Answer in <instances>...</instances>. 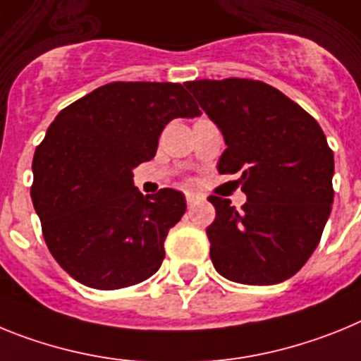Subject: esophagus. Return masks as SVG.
<instances>
[{"label": "esophagus", "mask_w": 361, "mask_h": 361, "mask_svg": "<svg viewBox=\"0 0 361 361\" xmlns=\"http://www.w3.org/2000/svg\"><path fill=\"white\" fill-rule=\"evenodd\" d=\"M185 198H187V205L192 207L198 202H202L203 196L200 192H194V190H187V192H185Z\"/></svg>", "instance_id": "1"}]
</instances>
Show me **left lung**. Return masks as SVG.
I'll list each match as a JSON object with an SVG mask.
<instances>
[{"mask_svg": "<svg viewBox=\"0 0 361 361\" xmlns=\"http://www.w3.org/2000/svg\"><path fill=\"white\" fill-rule=\"evenodd\" d=\"M218 125L227 149L221 174H240L247 202L211 196V259L236 283L274 285L296 274L318 247L331 214L334 156L312 116L255 80L185 83Z\"/></svg>", "mask_w": 361, "mask_h": 361, "instance_id": "left-lung-1", "label": "left lung"}]
</instances>
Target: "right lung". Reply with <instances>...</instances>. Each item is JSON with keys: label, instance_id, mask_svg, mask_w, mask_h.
<instances>
[{"label": "right lung", "instance_id": "add662e5", "mask_svg": "<svg viewBox=\"0 0 361 361\" xmlns=\"http://www.w3.org/2000/svg\"><path fill=\"white\" fill-rule=\"evenodd\" d=\"M200 114L180 83L116 81L56 116L34 154L30 196L50 255L74 280L112 290L158 272L187 203L174 189L143 196L133 171L154 158L169 121Z\"/></svg>", "mask_w": 361, "mask_h": 361}]
</instances>
